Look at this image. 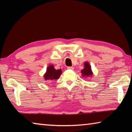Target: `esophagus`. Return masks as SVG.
<instances>
[{"label": "esophagus", "mask_w": 132, "mask_h": 132, "mask_svg": "<svg viewBox=\"0 0 132 132\" xmlns=\"http://www.w3.org/2000/svg\"><path fill=\"white\" fill-rule=\"evenodd\" d=\"M68 70H74V68H73V67H68Z\"/></svg>", "instance_id": "1"}]
</instances>
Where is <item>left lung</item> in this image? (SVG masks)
Instances as JSON below:
<instances>
[{"mask_svg":"<svg viewBox=\"0 0 132 132\" xmlns=\"http://www.w3.org/2000/svg\"><path fill=\"white\" fill-rule=\"evenodd\" d=\"M81 73H82V76L84 78H91L93 76L94 73L88 62L86 61L84 63V68L81 70Z\"/></svg>","mask_w":132,"mask_h":132,"instance_id":"left-lung-1","label":"left lung"}]
</instances>
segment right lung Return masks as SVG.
Instances as JSON below:
<instances>
[{"mask_svg": "<svg viewBox=\"0 0 132 132\" xmlns=\"http://www.w3.org/2000/svg\"><path fill=\"white\" fill-rule=\"evenodd\" d=\"M62 73L61 69L56 70L53 64H49L46 68L45 73L44 74L45 80H53L58 79L60 78Z\"/></svg>", "mask_w": 132, "mask_h": 132, "instance_id": "1", "label": "right lung"}]
</instances>
